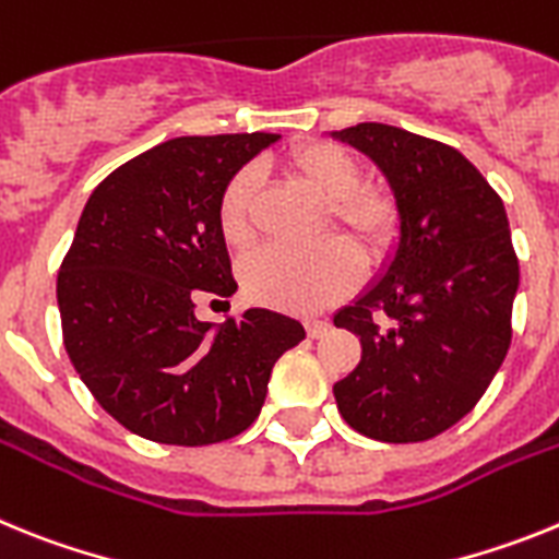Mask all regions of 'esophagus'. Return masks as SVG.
<instances>
[{"instance_id": "34e87169", "label": "esophagus", "mask_w": 559, "mask_h": 559, "mask_svg": "<svg viewBox=\"0 0 559 559\" xmlns=\"http://www.w3.org/2000/svg\"><path fill=\"white\" fill-rule=\"evenodd\" d=\"M328 330H330L328 319H308V335H310V338H322Z\"/></svg>"}]
</instances>
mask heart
<instances>
[{
	"label": "heart",
	"instance_id": "heart-1",
	"mask_svg": "<svg viewBox=\"0 0 559 559\" xmlns=\"http://www.w3.org/2000/svg\"><path fill=\"white\" fill-rule=\"evenodd\" d=\"M285 170L305 190L324 201L328 218L349 243L367 257L386 254L397 235V206L380 187L360 185L364 173L347 151L330 142H305L288 151ZM254 173L237 170L226 181L218 201V226L226 243L243 246L251 240V204ZM360 276L358 257L335 237L310 246H265L246 257L243 285L257 302L296 313H313L355 288Z\"/></svg>",
	"mask_w": 559,
	"mask_h": 559
}]
</instances>
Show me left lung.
<instances>
[{"label": "left lung", "mask_w": 559, "mask_h": 559, "mask_svg": "<svg viewBox=\"0 0 559 559\" xmlns=\"http://www.w3.org/2000/svg\"><path fill=\"white\" fill-rule=\"evenodd\" d=\"M330 136L372 159L397 206L386 263L333 316L360 338L335 403L364 437L423 442L476 406L510 349L518 257L507 210L456 147L383 122ZM372 309L390 316L386 329Z\"/></svg>", "instance_id": "obj_1"}]
</instances>
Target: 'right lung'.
I'll return each mask as SVG.
<instances>
[{
	"mask_svg": "<svg viewBox=\"0 0 559 559\" xmlns=\"http://www.w3.org/2000/svg\"><path fill=\"white\" fill-rule=\"evenodd\" d=\"M274 133L167 140L88 195L58 271L63 347L120 426L162 445H212L251 426L276 358L305 338L285 313L249 308L221 328L204 296L237 290L218 226L226 181Z\"/></svg>",
	"mask_w": 559,
	"mask_h": 559,
	"instance_id": "obj_1",
	"label": "right lung"
}]
</instances>
